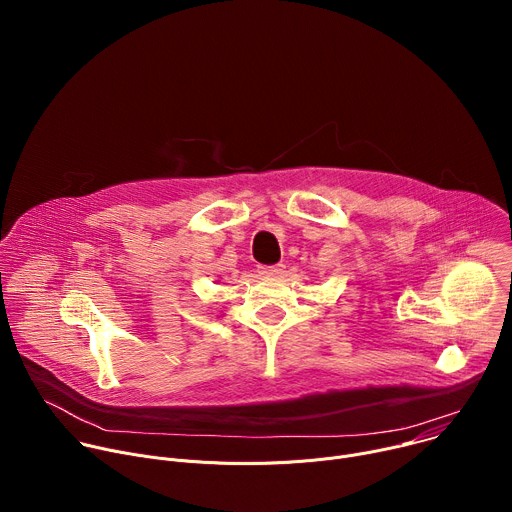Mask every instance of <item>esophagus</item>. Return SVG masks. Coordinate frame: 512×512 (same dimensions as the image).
<instances>
[{
    "mask_svg": "<svg viewBox=\"0 0 512 512\" xmlns=\"http://www.w3.org/2000/svg\"><path fill=\"white\" fill-rule=\"evenodd\" d=\"M283 269H285L283 263H277V265H261V267H259V273H261V275H267V277H277V275L283 273Z\"/></svg>",
    "mask_w": 512,
    "mask_h": 512,
    "instance_id": "esophagus-1",
    "label": "esophagus"
}]
</instances>
